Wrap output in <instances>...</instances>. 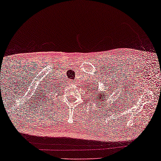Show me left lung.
I'll return each instance as SVG.
<instances>
[{
    "mask_svg": "<svg viewBox=\"0 0 161 161\" xmlns=\"http://www.w3.org/2000/svg\"><path fill=\"white\" fill-rule=\"evenodd\" d=\"M106 95H107V94H106ZM106 96H108V95H106ZM96 97H97V99L95 100L96 102H97L98 103H103L104 100H105V98H106V94H105V92H104V94H103V92L99 93V95H97Z\"/></svg>",
    "mask_w": 161,
    "mask_h": 161,
    "instance_id": "left-lung-1",
    "label": "left lung"
}]
</instances>
